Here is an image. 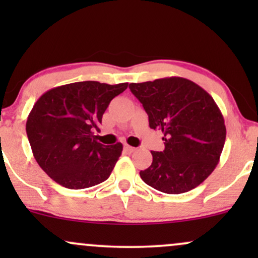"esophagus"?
<instances>
[{
	"label": "esophagus",
	"instance_id": "obj_1",
	"mask_svg": "<svg viewBox=\"0 0 258 258\" xmlns=\"http://www.w3.org/2000/svg\"><path fill=\"white\" fill-rule=\"evenodd\" d=\"M123 149H125V152L126 153H133L136 150V148H133V147H131V146H128V144H125V147H123Z\"/></svg>",
	"mask_w": 258,
	"mask_h": 258
}]
</instances>
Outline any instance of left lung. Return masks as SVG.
Segmentation results:
<instances>
[{
    "instance_id": "8db88e82",
    "label": "left lung",
    "mask_w": 258,
    "mask_h": 258,
    "mask_svg": "<svg viewBox=\"0 0 258 258\" xmlns=\"http://www.w3.org/2000/svg\"><path fill=\"white\" fill-rule=\"evenodd\" d=\"M143 105L149 126L164 133L165 149L152 152L153 162L141 171L148 185L180 194L203 183L220 161L226 142L223 115L207 92L190 80L165 78L130 84Z\"/></svg>"
}]
</instances>
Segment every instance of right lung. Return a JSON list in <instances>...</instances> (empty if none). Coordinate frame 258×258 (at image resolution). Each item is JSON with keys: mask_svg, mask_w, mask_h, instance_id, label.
<instances>
[{"mask_svg": "<svg viewBox=\"0 0 258 258\" xmlns=\"http://www.w3.org/2000/svg\"><path fill=\"white\" fill-rule=\"evenodd\" d=\"M128 84L82 81L52 88L32 106L26 135L40 167L58 184L90 188L109 178L122 144L97 142L102 117Z\"/></svg>", "mask_w": 258, "mask_h": 258, "instance_id": "obj_1", "label": "right lung"}]
</instances>
